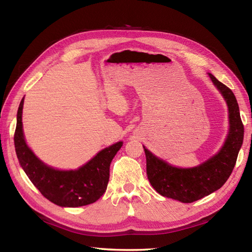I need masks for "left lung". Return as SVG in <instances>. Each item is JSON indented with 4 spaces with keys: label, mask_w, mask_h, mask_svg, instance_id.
Returning a JSON list of instances; mask_svg holds the SVG:
<instances>
[{
    "label": "left lung",
    "mask_w": 252,
    "mask_h": 252,
    "mask_svg": "<svg viewBox=\"0 0 252 252\" xmlns=\"http://www.w3.org/2000/svg\"><path fill=\"white\" fill-rule=\"evenodd\" d=\"M212 82L225 98L229 111V132L222 149L215 157L190 169L175 168L157 158L144 147L146 173L152 186L164 197L192 202L210 195L224 185L236 163L244 140V125L238 103L231 89L209 73Z\"/></svg>",
    "instance_id": "left-lung-1"
}]
</instances>
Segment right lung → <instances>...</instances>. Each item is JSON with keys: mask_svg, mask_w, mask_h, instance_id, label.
Listing matches in <instances>:
<instances>
[{"mask_svg": "<svg viewBox=\"0 0 252 252\" xmlns=\"http://www.w3.org/2000/svg\"><path fill=\"white\" fill-rule=\"evenodd\" d=\"M24 98L18 107L14 143L19 163L32 184L46 199L61 207L87 206L99 199L108 184L111 160L123 143L103 149L78 170H55L37 159L27 146L21 122Z\"/></svg>", "mask_w": 252, "mask_h": 252, "instance_id": "1", "label": "right lung"}]
</instances>
